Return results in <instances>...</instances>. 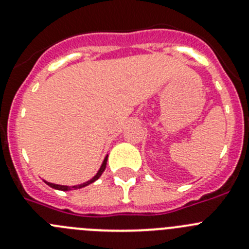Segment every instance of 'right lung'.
<instances>
[{
	"label": "right lung",
	"instance_id": "obj_1",
	"mask_svg": "<svg viewBox=\"0 0 249 249\" xmlns=\"http://www.w3.org/2000/svg\"><path fill=\"white\" fill-rule=\"evenodd\" d=\"M107 158H108V156H106L105 160H103L102 164H101L100 169H98V172L94 175V177H92L89 181L85 182V183H81V184H76V186H62V184H56V183H51V182H47L45 181L46 184H48L50 187H52V188H54V190H58V191H72V190H78V188H83V187L89 186V184L93 183L94 181H97L98 178L101 177V175L103 173V171L106 169V164H107Z\"/></svg>",
	"mask_w": 249,
	"mask_h": 249
}]
</instances>
